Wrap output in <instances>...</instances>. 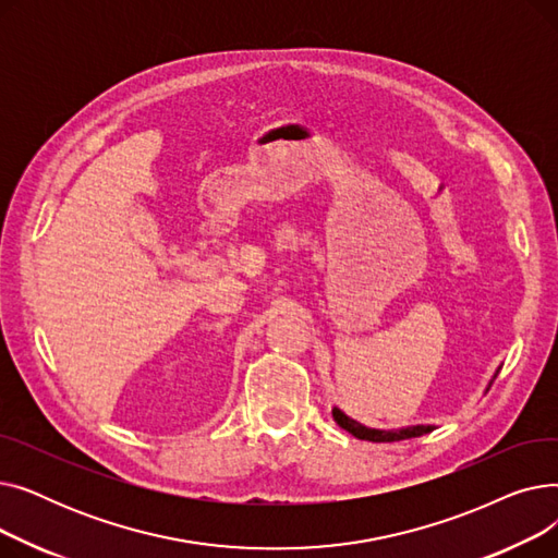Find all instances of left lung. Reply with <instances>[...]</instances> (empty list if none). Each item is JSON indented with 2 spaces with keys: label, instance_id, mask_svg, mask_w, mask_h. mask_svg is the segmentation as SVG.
Listing matches in <instances>:
<instances>
[{
  "label": "left lung",
  "instance_id": "8db88e82",
  "mask_svg": "<svg viewBox=\"0 0 558 558\" xmlns=\"http://www.w3.org/2000/svg\"><path fill=\"white\" fill-rule=\"evenodd\" d=\"M500 373V368L495 371L493 379ZM493 379L488 383V387L493 385ZM332 416L337 421V425L345 432L353 434L355 438H362V441H373V444H391V441H404V438H414V436H423L429 434L432 429H436V425H407L400 429H375V427H366L357 421H353L350 416H345L339 407H332Z\"/></svg>",
  "mask_w": 558,
  "mask_h": 558
}]
</instances>
